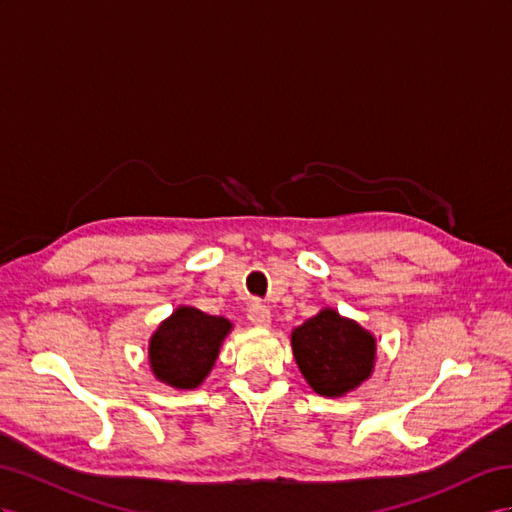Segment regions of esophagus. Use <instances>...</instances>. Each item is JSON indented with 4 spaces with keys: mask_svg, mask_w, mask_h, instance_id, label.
<instances>
[{
    "mask_svg": "<svg viewBox=\"0 0 512 512\" xmlns=\"http://www.w3.org/2000/svg\"><path fill=\"white\" fill-rule=\"evenodd\" d=\"M248 320H251L255 326H270L272 313L264 303H253L251 309H248Z\"/></svg>",
    "mask_w": 512,
    "mask_h": 512,
    "instance_id": "esophagus-1",
    "label": "esophagus"
}]
</instances>
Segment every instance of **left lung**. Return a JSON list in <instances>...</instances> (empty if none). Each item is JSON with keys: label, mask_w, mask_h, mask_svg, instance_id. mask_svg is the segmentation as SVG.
I'll use <instances>...</instances> for the list:
<instances>
[{"label": "left lung", "mask_w": 512, "mask_h": 512, "mask_svg": "<svg viewBox=\"0 0 512 512\" xmlns=\"http://www.w3.org/2000/svg\"><path fill=\"white\" fill-rule=\"evenodd\" d=\"M292 350L311 389L339 398L372 376L376 339L355 320L322 309L292 331Z\"/></svg>", "instance_id": "left-lung-1"}]
</instances>
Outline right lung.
I'll return each instance as SVG.
<instances>
[{
	"label": "right lung",
	"mask_w": 512,
	"mask_h": 512,
	"mask_svg": "<svg viewBox=\"0 0 512 512\" xmlns=\"http://www.w3.org/2000/svg\"><path fill=\"white\" fill-rule=\"evenodd\" d=\"M231 322L196 307H177L149 342V363L157 381L175 389L199 387L212 372Z\"/></svg>",
	"instance_id": "obj_1"
}]
</instances>
